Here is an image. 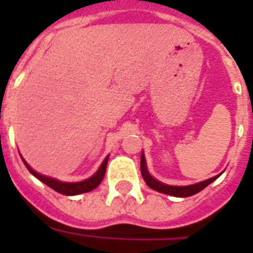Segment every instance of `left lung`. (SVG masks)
Segmentation results:
<instances>
[{"label":"left lung","mask_w":253,"mask_h":253,"mask_svg":"<svg viewBox=\"0 0 253 253\" xmlns=\"http://www.w3.org/2000/svg\"><path fill=\"white\" fill-rule=\"evenodd\" d=\"M140 172H142L143 180L146 181V184L150 186L151 189H154L156 192L163 193V194H169V196L173 197H180V198H184V197H190L197 194L198 192H201L202 189H205L208 185H210L212 181H215L218 177L222 174H216V176L209 178V180L201 181V182H197V184L193 185H186V186H174V185H168L164 184L162 181L156 180L155 177H152L148 172V168H147L146 163V156H144V152H142V156H140Z\"/></svg>","instance_id":"left-lung-1"}]
</instances>
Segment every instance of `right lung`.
I'll return each mask as SVG.
<instances>
[{
	"instance_id": "obj_1",
	"label": "right lung",
	"mask_w": 253,
	"mask_h": 253,
	"mask_svg": "<svg viewBox=\"0 0 253 253\" xmlns=\"http://www.w3.org/2000/svg\"><path fill=\"white\" fill-rule=\"evenodd\" d=\"M107 160H109V155L105 158V160H103L102 164L99 166V168L97 169V172H95L91 177L86 178V180L79 181V182H64V181L56 180V178H53V177L44 176V174H41V173L35 172V170L26 163L25 159L22 158V162H23L26 168L29 169L30 173H31L33 176H35L38 180H41L43 184H45L47 186L53 189V190H56V192L60 193V194H64V196H77V194L90 192V190L97 188V186L101 184V181L103 180V176H105V172H106Z\"/></svg>"
}]
</instances>
